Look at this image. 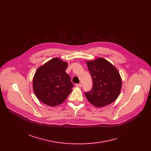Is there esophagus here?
<instances>
[{"label": "esophagus", "instance_id": "34e87169", "mask_svg": "<svg viewBox=\"0 0 151 151\" xmlns=\"http://www.w3.org/2000/svg\"><path fill=\"white\" fill-rule=\"evenodd\" d=\"M75 86H76V87L81 88V87H82V84H81V83H76V84L75 85Z\"/></svg>", "mask_w": 151, "mask_h": 151}]
</instances>
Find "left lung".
Instances as JSON below:
<instances>
[{
	"instance_id": "obj_1",
	"label": "left lung",
	"mask_w": 151,
	"mask_h": 151,
	"mask_svg": "<svg viewBox=\"0 0 151 151\" xmlns=\"http://www.w3.org/2000/svg\"><path fill=\"white\" fill-rule=\"evenodd\" d=\"M86 63L93 79V88L85 93L88 101L97 107H103L115 101L118 97L122 79L117 69L101 57L87 60Z\"/></svg>"
}]
</instances>
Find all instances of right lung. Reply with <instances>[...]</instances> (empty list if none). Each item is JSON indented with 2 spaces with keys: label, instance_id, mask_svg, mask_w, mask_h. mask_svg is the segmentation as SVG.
Wrapping results in <instances>:
<instances>
[{
  "label": "right lung",
  "instance_id": "add662e5",
  "mask_svg": "<svg viewBox=\"0 0 151 151\" xmlns=\"http://www.w3.org/2000/svg\"><path fill=\"white\" fill-rule=\"evenodd\" d=\"M68 66V62L55 57L37 69L33 79V88L40 101L54 107L65 101L74 86L65 72Z\"/></svg>",
  "mask_w": 151,
  "mask_h": 151
}]
</instances>
